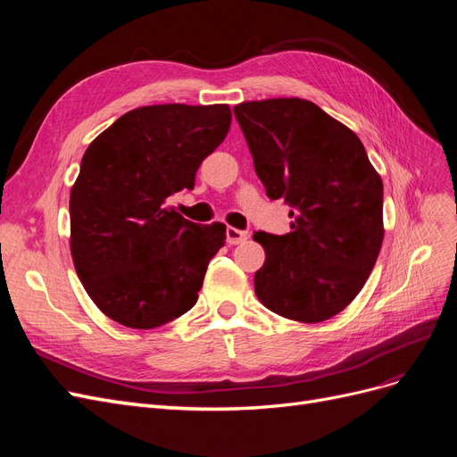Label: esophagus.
<instances>
[{"label":"esophagus","mask_w":457,"mask_h":457,"mask_svg":"<svg viewBox=\"0 0 457 457\" xmlns=\"http://www.w3.org/2000/svg\"><path fill=\"white\" fill-rule=\"evenodd\" d=\"M247 240V232L245 230H240V228H234V227H228L227 228V242L237 245V244H242Z\"/></svg>","instance_id":"esophagus-1"}]
</instances>
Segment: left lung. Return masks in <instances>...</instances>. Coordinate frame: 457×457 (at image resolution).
I'll return each mask as SVG.
<instances>
[{"mask_svg": "<svg viewBox=\"0 0 457 457\" xmlns=\"http://www.w3.org/2000/svg\"><path fill=\"white\" fill-rule=\"evenodd\" d=\"M270 200L294 212L292 232H255L265 262L255 295L289 320L316 324L361 294L383 244V183L356 133L311 101L234 106Z\"/></svg>", "mask_w": 457, "mask_h": 457, "instance_id": "obj_1", "label": "left lung"}]
</instances>
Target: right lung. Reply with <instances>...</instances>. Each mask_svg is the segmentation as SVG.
I'll return each mask as SVG.
<instances>
[{
    "instance_id": "1",
    "label": "right lung",
    "mask_w": 457,
    "mask_h": 457,
    "mask_svg": "<svg viewBox=\"0 0 457 457\" xmlns=\"http://www.w3.org/2000/svg\"><path fill=\"white\" fill-rule=\"evenodd\" d=\"M228 104L129 110L87 146L71 190V252L87 295L114 322L150 329L195 307L225 225H196L168 198L195 188L225 141Z\"/></svg>"
}]
</instances>
